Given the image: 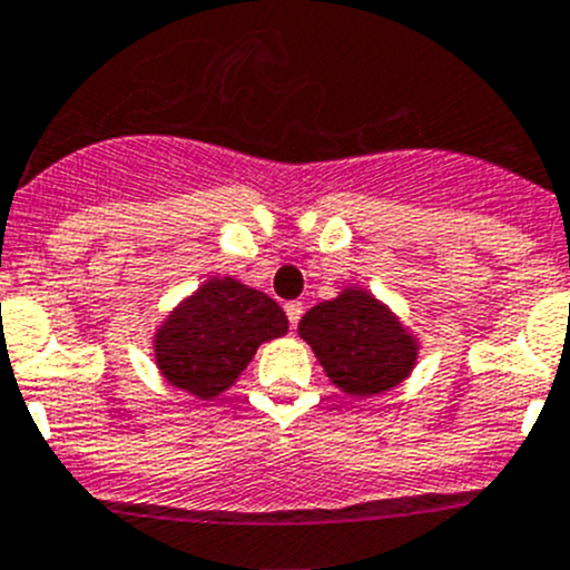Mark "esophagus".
Listing matches in <instances>:
<instances>
[{
	"mask_svg": "<svg viewBox=\"0 0 570 570\" xmlns=\"http://www.w3.org/2000/svg\"><path fill=\"white\" fill-rule=\"evenodd\" d=\"M284 312H286V317H289V325L295 328V325L301 323V317H303V303L301 301H289L284 306Z\"/></svg>",
	"mask_w": 570,
	"mask_h": 570,
	"instance_id": "esophagus-1",
	"label": "esophagus"
}]
</instances>
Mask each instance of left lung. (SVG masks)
<instances>
[{
	"label": "left lung",
	"mask_w": 570,
	"mask_h": 570,
	"mask_svg": "<svg viewBox=\"0 0 570 570\" xmlns=\"http://www.w3.org/2000/svg\"><path fill=\"white\" fill-rule=\"evenodd\" d=\"M297 334L312 347L331 384L351 397L395 390L412 375L420 356L417 334L362 286H345L336 297L308 308Z\"/></svg>",
	"instance_id": "1"
}]
</instances>
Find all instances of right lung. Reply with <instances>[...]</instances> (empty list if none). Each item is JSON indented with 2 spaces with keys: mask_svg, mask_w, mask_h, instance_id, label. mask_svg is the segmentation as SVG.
<instances>
[{
  "mask_svg": "<svg viewBox=\"0 0 570 570\" xmlns=\"http://www.w3.org/2000/svg\"><path fill=\"white\" fill-rule=\"evenodd\" d=\"M286 331L289 320L273 297L230 275H214L161 320L153 358L169 384L212 401L234 386L258 345Z\"/></svg>",
  "mask_w": 570,
  "mask_h": 570,
  "instance_id": "add662e5",
  "label": "right lung"
}]
</instances>
